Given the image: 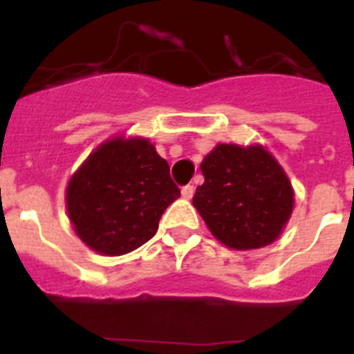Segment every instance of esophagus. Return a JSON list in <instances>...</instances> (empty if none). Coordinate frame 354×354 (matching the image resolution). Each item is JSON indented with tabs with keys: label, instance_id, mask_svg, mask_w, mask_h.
Returning <instances> with one entry per match:
<instances>
[{
	"label": "esophagus",
	"instance_id": "esophagus-1",
	"mask_svg": "<svg viewBox=\"0 0 354 354\" xmlns=\"http://www.w3.org/2000/svg\"><path fill=\"white\" fill-rule=\"evenodd\" d=\"M193 195H195V187L189 186V184H187V186H184V187H183V196H184V198L189 200V198H192Z\"/></svg>",
	"mask_w": 354,
	"mask_h": 354
}]
</instances>
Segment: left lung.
<instances>
[{
    "label": "left lung",
    "mask_w": 354,
    "mask_h": 354,
    "mask_svg": "<svg viewBox=\"0 0 354 354\" xmlns=\"http://www.w3.org/2000/svg\"><path fill=\"white\" fill-rule=\"evenodd\" d=\"M200 170L205 180L193 205L216 239L227 248L257 250L280 237L292 214L294 189L270 150L218 143Z\"/></svg>",
    "instance_id": "1"
}]
</instances>
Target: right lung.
<instances>
[{"mask_svg":"<svg viewBox=\"0 0 354 354\" xmlns=\"http://www.w3.org/2000/svg\"><path fill=\"white\" fill-rule=\"evenodd\" d=\"M179 196L154 143L120 134L102 142L72 174L65 209L84 245L117 257L152 239L162 212Z\"/></svg>","mask_w":354,"mask_h":354,"instance_id":"add662e5","label":"right lung"}]
</instances>
